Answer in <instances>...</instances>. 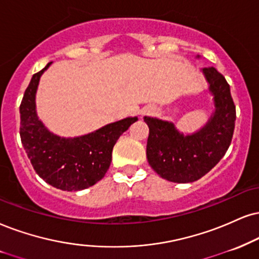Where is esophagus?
<instances>
[{
  "mask_svg": "<svg viewBox=\"0 0 259 259\" xmlns=\"http://www.w3.org/2000/svg\"><path fill=\"white\" fill-rule=\"evenodd\" d=\"M150 113H152V109H150V110H145V111H144V114H150Z\"/></svg>",
  "mask_w": 259,
  "mask_h": 259,
  "instance_id": "obj_1",
  "label": "esophagus"
}]
</instances>
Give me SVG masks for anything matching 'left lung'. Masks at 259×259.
Instances as JSON below:
<instances>
[{
  "label": "left lung",
  "mask_w": 259,
  "mask_h": 259,
  "mask_svg": "<svg viewBox=\"0 0 259 259\" xmlns=\"http://www.w3.org/2000/svg\"><path fill=\"white\" fill-rule=\"evenodd\" d=\"M215 101V113L206 126L184 136L174 124L144 117L149 126L146 157L159 177L173 183H192L219 163L231 145L237 111L226 78L215 67L203 68Z\"/></svg>",
  "instance_id": "8db88e82"
}]
</instances>
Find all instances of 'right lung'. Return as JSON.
Wrapping results in <instances>:
<instances>
[{
	"instance_id": "obj_1",
	"label": "right lung",
	"mask_w": 259,
	"mask_h": 259,
	"mask_svg": "<svg viewBox=\"0 0 259 259\" xmlns=\"http://www.w3.org/2000/svg\"><path fill=\"white\" fill-rule=\"evenodd\" d=\"M32 76L20 104V138L36 173L52 186L79 191L95 185L109 169L111 152L119 137L138 117L109 123L90 135L60 138L38 120L36 91L40 75L50 66Z\"/></svg>"
}]
</instances>
